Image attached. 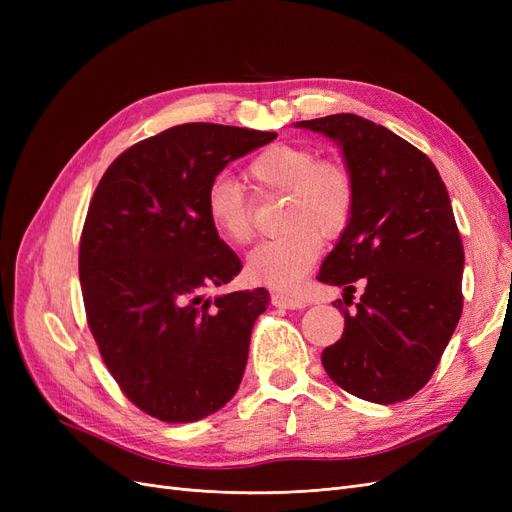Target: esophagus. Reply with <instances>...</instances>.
<instances>
[{
  "label": "esophagus",
  "instance_id": "esophagus-1",
  "mask_svg": "<svg viewBox=\"0 0 512 512\" xmlns=\"http://www.w3.org/2000/svg\"><path fill=\"white\" fill-rule=\"evenodd\" d=\"M271 301L275 307H284V309H301L307 305L305 299L294 297V294H288V292H275Z\"/></svg>",
  "mask_w": 512,
  "mask_h": 512
}]
</instances>
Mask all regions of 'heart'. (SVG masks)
<instances>
[{"label": "heart", "instance_id": "obj_1", "mask_svg": "<svg viewBox=\"0 0 512 512\" xmlns=\"http://www.w3.org/2000/svg\"><path fill=\"white\" fill-rule=\"evenodd\" d=\"M245 173L258 190L288 194L282 209V228L288 230L256 247L247 258V277L275 290H299L320 256V235L337 237L352 218L356 185L350 170L320 160L309 147L277 143L260 151ZM205 211L213 230L228 243L252 241V203L237 181L213 179Z\"/></svg>", "mask_w": 512, "mask_h": 512}]
</instances>
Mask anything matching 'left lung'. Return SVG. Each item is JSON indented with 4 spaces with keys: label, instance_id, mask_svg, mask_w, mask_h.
Masks as SVG:
<instances>
[{
    "label": "left lung",
    "instance_id": "obj_1",
    "mask_svg": "<svg viewBox=\"0 0 512 512\" xmlns=\"http://www.w3.org/2000/svg\"><path fill=\"white\" fill-rule=\"evenodd\" d=\"M297 128L342 147L356 185L352 218L318 280L344 288L347 307L356 281L366 290L352 310L337 301L344 333L322 350V365L350 395L397 404L429 382L461 318L463 243L451 198L425 153L374 121L339 113Z\"/></svg>",
    "mask_w": 512,
    "mask_h": 512
}]
</instances>
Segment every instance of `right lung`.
I'll return each mask as SVG.
<instances>
[{"label":"right lung","mask_w":512,"mask_h":512,"mask_svg":"<svg viewBox=\"0 0 512 512\" xmlns=\"http://www.w3.org/2000/svg\"><path fill=\"white\" fill-rule=\"evenodd\" d=\"M277 132L183 123L106 168L81 235L79 277L102 359L136 408L194 423L237 393L265 288L218 294L241 260L207 220L224 166Z\"/></svg>","instance_id":"obj_1"}]
</instances>
